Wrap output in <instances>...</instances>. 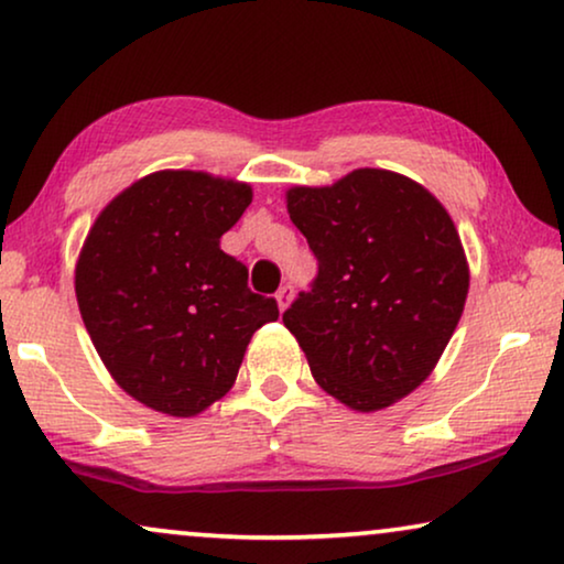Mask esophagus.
<instances>
[{
    "label": "esophagus",
    "instance_id": "34e87169",
    "mask_svg": "<svg viewBox=\"0 0 564 564\" xmlns=\"http://www.w3.org/2000/svg\"><path fill=\"white\" fill-rule=\"evenodd\" d=\"M292 292H295V290H292V284H282V288L276 290V295H274V297H276V305H280V311H284V307L290 305Z\"/></svg>",
    "mask_w": 564,
    "mask_h": 564
}]
</instances>
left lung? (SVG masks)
<instances>
[{
  "instance_id": "8db88e82",
  "label": "left lung",
  "mask_w": 564,
  "mask_h": 564,
  "mask_svg": "<svg viewBox=\"0 0 564 564\" xmlns=\"http://www.w3.org/2000/svg\"><path fill=\"white\" fill-rule=\"evenodd\" d=\"M288 210L318 274L284 326L328 395L365 413L392 405L426 380L465 311L469 272L449 213L384 169L290 189Z\"/></svg>"
}]
</instances>
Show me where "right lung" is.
<instances>
[{
    "label": "right lung",
    "mask_w": 564,
    "mask_h": 564,
    "mask_svg": "<svg viewBox=\"0 0 564 564\" xmlns=\"http://www.w3.org/2000/svg\"><path fill=\"white\" fill-rule=\"evenodd\" d=\"M249 205V184L156 172L89 230L76 264L84 326L120 388L153 411H205L234 388L253 330L280 318L220 249Z\"/></svg>",
    "instance_id": "obj_1"
}]
</instances>
